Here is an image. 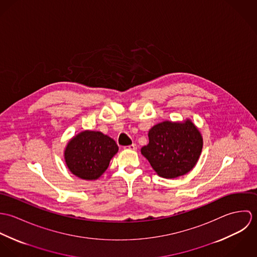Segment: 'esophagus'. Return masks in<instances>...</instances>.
I'll return each instance as SVG.
<instances>
[{
  "mask_svg": "<svg viewBox=\"0 0 257 257\" xmlns=\"http://www.w3.org/2000/svg\"><path fill=\"white\" fill-rule=\"evenodd\" d=\"M126 149H130V150H137V146L136 145H132V146H128V147H125Z\"/></svg>",
  "mask_w": 257,
  "mask_h": 257,
  "instance_id": "1",
  "label": "esophagus"
}]
</instances>
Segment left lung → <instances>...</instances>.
<instances>
[{
  "instance_id": "obj_1",
  "label": "left lung",
  "mask_w": 257,
  "mask_h": 257,
  "mask_svg": "<svg viewBox=\"0 0 257 257\" xmlns=\"http://www.w3.org/2000/svg\"><path fill=\"white\" fill-rule=\"evenodd\" d=\"M148 139L142 154L159 176L167 179L190 172L203 148L201 133L190 119L157 123L149 130Z\"/></svg>"
}]
</instances>
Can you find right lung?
I'll return each instance as SVG.
<instances>
[{
    "mask_svg": "<svg viewBox=\"0 0 257 257\" xmlns=\"http://www.w3.org/2000/svg\"><path fill=\"white\" fill-rule=\"evenodd\" d=\"M118 147L101 132L84 131L69 141L64 150L68 169L84 180H97L109 167Z\"/></svg>",
    "mask_w": 257,
    "mask_h": 257,
    "instance_id": "obj_1",
    "label": "right lung"
}]
</instances>
